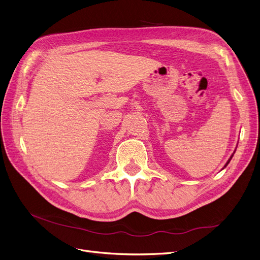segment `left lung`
<instances>
[{
  "mask_svg": "<svg viewBox=\"0 0 260 260\" xmlns=\"http://www.w3.org/2000/svg\"><path fill=\"white\" fill-rule=\"evenodd\" d=\"M232 158H233V156H232V157H230V158H229V159H228V161H227V162H226V165H225V167H226V166H227V165H228V164H229V161H230V159H232Z\"/></svg>",
  "mask_w": 260,
  "mask_h": 260,
  "instance_id": "8db88e82",
  "label": "left lung"
}]
</instances>
